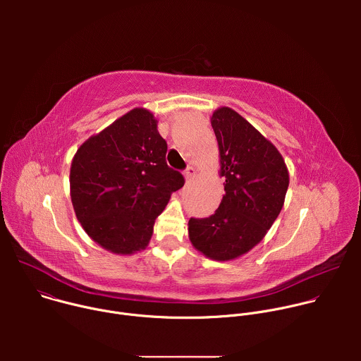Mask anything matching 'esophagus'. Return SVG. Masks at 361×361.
I'll use <instances>...</instances> for the list:
<instances>
[{
  "label": "esophagus",
  "instance_id": "34e87169",
  "mask_svg": "<svg viewBox=\"0 0 361 361\" xmlns=\"http://www.w3.org/2000/svg\"><path fill=\"white\" fill-rule=\"evenodd\" d=\"M195 173H197V170L194 169V167H187L185 169V171H184V176H185V180H191L194 176H195Z\"/></svg>",
  "mask_w": 361,
  "mask_h": 361
}]
</instances>
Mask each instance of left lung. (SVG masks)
Here are the masks:
<instances>
[{
    "label": "left lung",
    "mask_w": 361,
    "mask_h": 361,
    "mask_svg": "<svg viewBox=\"0 0 361 361\" xmlns=\"http://www.w3.org/2000/svg\"><path fill=\"white\" fill-rule=\"evenodd\" d=\"M226 177L220 207L207 219L188 221L192 245L217 262L233 260L259 244L279 217L288 171L279 149L228 107L212 117Z\"/></svg>",
    "instance_id": "left-lung-1"
}]
</instances>
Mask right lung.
<instances>
[{
  "mask_svg": "<svg viewBox=\"0 0 361 361\" xmlns=\"http://www.w3.org/2000/svg\"><path fill=\"white\" fill-rule=\"evenodd\" d=\"M157 120L134 109L90 137L71 163L74 212L85 233L116 254L147 247L154 221L185 180L166 161Z\"/></svg>",
  "mask_w": 361,
  "mask_h": 361,
  "instance_id": "obj_1",
  "label": "right lung"
}]
</instances>
